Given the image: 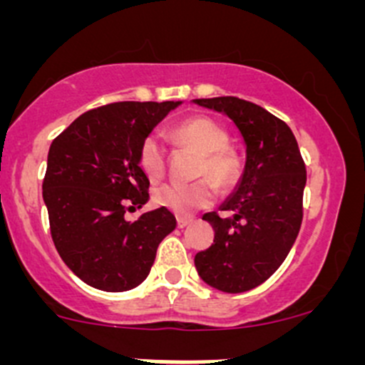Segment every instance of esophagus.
Instances as JSON below:
<instances>
[{
  "instance_id": "34e87169",
  "label": "esophagus",
  "mask_w": 365,
  "mask_h": 365,
  "mask_svg": "<svg viewBox=\"0 0 365 365\" xmlns=\"http://www.w3.org/2000/svg\"><path fill=\"white\" fill-rule=\"evenodd\" d=\"M190 222H192V219H189V217H178V219H176V226H178V230H183V227L189 226Z\"/></svg>"
}]
</instances>
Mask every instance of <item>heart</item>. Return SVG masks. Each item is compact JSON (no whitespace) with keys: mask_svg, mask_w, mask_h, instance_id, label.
<instances>
[{"mask_svg":"<svg viewBox=\"0 0 365 365\" xmlns=\"http://www.w3.org/2000/svg\"><path fill=\"white\" fill-rule=\"evenodd\" d=\"M173 139L183 148L197 155L194 176H208L192 183H165L153 192V203L176 215H190L205 208L215 197V187L227 189L238 178L240 164L237 155L226 148L227 132L222 125L208 116H190L176 125L171 132ZM139 168L152 182H157L165 173V150L155 135H148L139 148Z\"/></svg>","mask_w":365,"mask_h":365,"instance_id":"1","label":"heart"}]
</instances>
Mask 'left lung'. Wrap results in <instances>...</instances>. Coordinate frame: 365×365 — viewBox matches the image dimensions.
Listing matches in <instances>:
<instances>
[{
    "label": "left lung",
    "instance_id": "1",
    "mask_svg": "<svg viewBox=\"0 0 365 365\" xmlns=\"http://www.w3.org/2000/svg\"><path fill=\"white\" fill-rule=\"evenodd\" d=\"M194 104L222 113L235 123L245 146V164L233 192L203 220L215 231L213 244L194 257L208 286L244 293L267 281L282 264L302 224L305 165L292 128L267 109L237 97L196 98Z\"/></svg>",
    "mask_w": 365,
    "mask_h": 365
}]
</instances>
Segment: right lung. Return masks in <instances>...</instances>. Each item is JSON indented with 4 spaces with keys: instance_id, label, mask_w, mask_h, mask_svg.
Masks as SVG:
<instances>
[{
    "instance_id": "right-lung-1",
    "label": "right lung",
    "mask_w": 365,
    "mask_h": 365,
    "mask_svg": "<svg viewBox=\"0 0 365 365\" xmlns=\"http://www.w3.org/2000/svg\"><path fill=\"white\" fill-rule=\"evenodd\" d=\"M180 104L102 106L81 114L51 145L42 185L51 235L65 264L91 288L120 293L141 284L159 244L176 227L162 206L134 222L125 210L148 203L139 148Z\"/></svg>"
}]
</instances>
